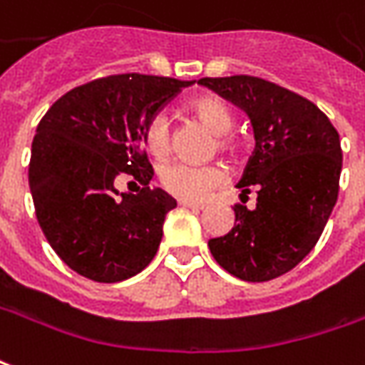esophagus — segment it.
<instances>
[{"instance_id":"34e87169","label":"esophagus","mask_w":365,"mask_h":365,"mask_svg":"<svg viewBox=\"0 0 365 365\" xmlns=\"http://www.w3.org/2000/svg\"><path fill=\"white\" fill-rule=\"evenodd\" d=\"M180 205H182V207H190V209H203V207H205L203 203H195V201H187V200H180Z\"/></svg>"}]
</instances>
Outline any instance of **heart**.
Returning a JSON list of instances; mask_svg holds the SVG:
<instances>
[{
  "mask_svg": "<svg viewBox=\"0 0 365 365\" xmlns=\"http://www.w3.org/2000/svg\"><path fill=\"white\" fill-rule=\"evenodd\" d=\"M187 110L200 120L205 128L217 134V146L225 152L235 150V142L229 136L231 128L235 126V116L229 104L223 103L217 96H200L187 103ZM144 146L148 154L156 160H164L170 152V126L164 114H156L148 122L144 130ZM227 172L223 165L205 164H170L160 172V182L172 195L180 200L200 201L207 195L209 191L225 182Z\"/></svg>",
  "mask_w": 365,
  "mask_h": 365,
  "instance_id": "1",
  "label": "heart"
}]
</instances>
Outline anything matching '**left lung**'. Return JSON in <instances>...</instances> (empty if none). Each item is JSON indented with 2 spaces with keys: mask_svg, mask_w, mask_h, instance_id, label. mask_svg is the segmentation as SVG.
Returning a JSON list of instances; mask_svg holds the SVG:
<instances>
[{
  "mask_svg": "<svg viewBox=\"0 0 365 365\" xmlns=\"http://www.w3.org/2000/svg\"><path fill=\"white\" fill-rule=\"evenodd\" d=\"M200 85L247 112L255 132V152L237 187L241 197L255 191L257 207L237 203L235 225L209 239V251L237 279H277L324 231L340 190V136L314 103L259 76H205Z\"/></svg>",
  "mask_w": 365,
  "mask_h": 365,
  "instance_id": "1",
  "label": "left lung"
}]
</instances>
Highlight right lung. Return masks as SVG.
<instances>
[{"mask_svg": "<svg viewBox=\"0 0 365 365\" xmlns=\"http://www.w3.org/2000/svg\"><path fill=\"white\" fill-rule=\"evenodd\" d=\"M193 81L128 73L63 94L41 118L29 162L35 215L61 261L96 282H120L156 257L164 219L178 205L150 190L144 130ZM132 175L138 194L115 180Z\"/></svg>", "mask_w": 365, "mask_h": 365, "instance_id": "right-lung-1", "label": "right lung"}]
</instances>
